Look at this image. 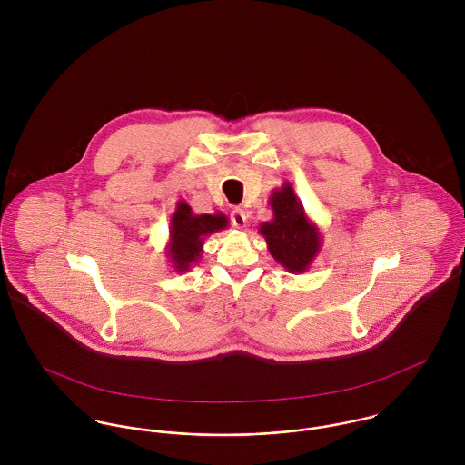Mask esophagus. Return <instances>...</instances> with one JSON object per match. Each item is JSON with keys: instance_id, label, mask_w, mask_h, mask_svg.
Listing matches in <instances>:
<instances>
[{"instance_id": "1", "label": "esophagus", "mask_w": 465, "mask_h": 465, "mask_svg": "<svg viewBox=\"0 0 465 465\" xmlns=\"http://www.w3.org/2000/svg\"><path fill=\"white\" fill-rule=\"evenodd\" d=\"M231 222H232L234 227L243 229V227L247 225V213H245L243 209H234V211L231 213Z\"/></svg>"}]
</instances>
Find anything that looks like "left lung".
<instances>
[{
    "label": "left lung",
    "instance_id": "8db88e82",
    "mask_svg": "<svg viewBox=\"0 0 465 465\" xmlns=\"http://www.w3.org/2000/svg\"><path fill=\"white\" fill-rule=\"evenodd\" d=\"M272 220L260 225L272 258L290 273H302L322 249V234L304 211L290 183L275 188L268 200Z\"/></svg>",
    "mask_w": 465,
    "mask_h": 465
}]
</instances>
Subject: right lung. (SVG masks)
I'll use <instances>...</instances> for the list:
<instances>
[{
    "label": "right lung",
    "instance_id": "right-lung-1",
    "mask_svg": "<svg viewBox=\"0 0 465 465\" xmlns=\"http://www.w3.org/2000/svg\"><path fill=\"white\" fill-rule=\"evenodd\" d=\"M227 227L229 218L223 213L195 214L186 200H179L170 218V242L166 245V258L173 272H188L197 265L205 238Z\"/></svg>",
    "mask_w": 465,
    "mask_h": 465
}]
</instances>
